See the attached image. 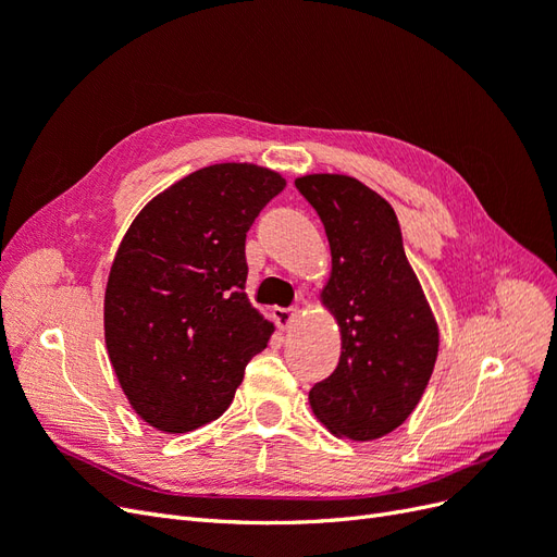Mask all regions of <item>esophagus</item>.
<instances>
[{
    "label": "esophagus",
    "mask_w": 557,
    "mask_h": 557,
    "mask_svg": "<svg viewBox=\"0 0 557 557\" xmlns=\"http://www.w3.org/2000/svg\"><path fill=\"white\" fill-rule=\"evenodd\" d=\"M297 318V309H274V320L281 330H288Z\"/></svg>",
    "instance_id": "obj_1"
}]
</instances>
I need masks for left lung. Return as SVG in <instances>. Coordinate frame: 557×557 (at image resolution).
<instances>
[{
    "mask_svg": "<svg viewBox=\"0 0 557 557\" xmlns=\"http://www.w3.org/2000/svg\"><path fill=\"white\" fill-rule=\"evenodd\" d=\"M297 190L325 225L332 272L320 301L342 332L334 372L309 404L332 434L372 442L397 430L423 397L440 327L401 246L397 215L364 183L309 174Z\"/></svg>",
    "mask_w": 557,
    "mask_h": 557,
    "instance_id": "left-lung-1",
    "label": "left lung"
}]
</instances>
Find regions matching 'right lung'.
Masks as SVG:
<instances>
[{
    "instance_id": "obj_1",
    "label": "right lung",
    "mask_w": 557,
    "mask_h": 557,
    "mask_svg": "<svg viewBox=\"0 0 557 557\" xmlns=\"http://www.w3.org/2000/svg\"><path fill=\"white\" fill-rule=\"evenodd\" d=\"M285 188L248 162L176 181L134 218L104 295V339L132 409L166 434L221 418L274 325L246 297V232Z\"/></svg>"
}]
</instances>
